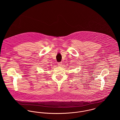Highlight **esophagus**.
<instances>
[{
	"mask_svg": "<svg viewBox=\"0 0 120 120\" xmlns=\"http://www.w3.org/2000/svg\"><path fill=\"white\" fill-rule=\"evenodd\" d=\"M58 65L59 66H62V62L58 63Z\"/></svg>",
	"mask_w": 120,
	"mask_h": 120,
	"instance_id": "obj_1",
	"label": "esophagus"
}]
</instances>
